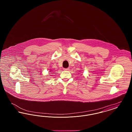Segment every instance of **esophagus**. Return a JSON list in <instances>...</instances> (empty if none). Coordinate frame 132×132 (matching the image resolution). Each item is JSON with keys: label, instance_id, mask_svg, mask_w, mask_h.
Segmentation results:
<instances>
[{"label": "esophagus", "instance_id": "esophagus-1", "mask_svg": "<svg viewBox=\"0 0 132 132\" xmlns=\"http://www.w3.org/2000/svg\"><path fill=\"white\" fill-rule=\"evenodd\" d=\"M69 68H64L63 70L65 71H68V70H69Z\"/></svg>", "mask_w": 132, "mask_h": 132}]
</instances>
